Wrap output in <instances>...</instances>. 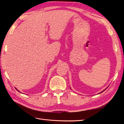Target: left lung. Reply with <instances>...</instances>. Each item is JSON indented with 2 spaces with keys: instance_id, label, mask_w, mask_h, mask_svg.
Returning a JSON list of instances; mask_svg holds the SVG:
<instances>
[{
  "instance_id": "left-lung-1",
  "label": "left lung",
  "mask_w": 124,
  "mask_h": 124,
  "mask_svg": "<svg viewBox=\"0 0 124 124\" xmlns=\"http://www.w3.org/2000/svg\"><path fill=\"white\" fill-rule=\"evenodd\" d=\"M108 87H107V88H106V89H105V90H103V91H102V92H100V93H98V94H100V93H102V92H103V91H105V90H106V89H107V88H108Z\"/></svg>"
}]
</instances>
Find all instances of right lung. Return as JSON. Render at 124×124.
I'll list each match as a JSON object with an SVG mask.
<instances>
[{"instance_id":"right-lung-1","label":"right lung","mask_w":124,"mask_h":124,"mask_svg":"<svg viewBox=\"0 0 124 124\" xmlns=\"http://www.w3.org/2000/svg\"><path fill=\"white\" fill-rule=\"evenodd\" d=\"M16 89V90H17V91H18V92H20V91H18V90H17V89Z\"/></svg>"}]
</instances>
